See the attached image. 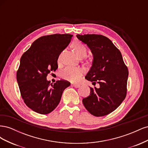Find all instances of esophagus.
Returning <instances> with one entry per match:
<instances>
[{
	"instance_id": "esophagus-1",
	"label": "esophagus",
	"mask_w": 148,
	"mask_h": 148,
	"mask_svg": "<svg viewBox=\"0 0 148 148\" xmlns=\"http://www.w3.org/2000/svg\"><path fill=\"white\" fill-rule=\"evenodd\" d=\"M71 86H73V87L76 88H78L80 86V85L79 84H77V83H75V84H71Z\"/></svg>"
}]
</instances>
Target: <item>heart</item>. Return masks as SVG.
<instances>
[{"instance_id": "obj_1", "label": "heart", "mask_w": 148, "mask_h": 148, "mask_svg": "<svg viewBox=\"0 0 148 148\" xmlns=\"http://www.w3.org/2000/svg\"><path fill=\"white\" fill-rule=\"evenodd\" d=\"M72 47L79 58L86 56L87 50L83 44L79 41H75L72 43ZM83 70L79 67L67 66L61 72V77L70 82H76L81 77Z\"/></svg>"}]
</instances>
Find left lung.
Returning <instances> with one entry per match:
<instances>
[{
  "label": "left lung",
  "mask_w": 148,
  "mask_h": 148,
  "mask_svg": "<svg viewBox=\"0 0 148 148\" xmlns=\"http://www.w3.org/2000/svg\"><path fill=\"white\" fill-rule=\"evenodd\" d=\"M91 50L92 66L85 78L99 88H90V95L83 99L91 114L101 117L111 113L121 104L127 95L128 71L122 53L110 40L99 34L77 35Z\"/></svg>",
  "instance_id": "obj_1"
}]
</instances>
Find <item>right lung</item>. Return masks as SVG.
Instances as JSON below:
<instances>
[{
	"label": "right lung",
	"mask_w": 148,
	"mask_h": 148,
	"mask_svg": "<svg viewBox=\"0 0 148 148\" xmlns=\"http://www.w3.org/2000/svg\"><path fill=\"white\" fill-rule=\"evenodd\" d=\"M72 36L69 34L42 36L34 41L21 57L16 72L18 84L26 105L36 112H51L59 104L64 89L70 85L64 80L52 84L46 77L58 68V58Z\"/></svg>",
	"instance_id": "add662e5"
}]
</instances>
